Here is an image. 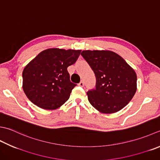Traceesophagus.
I'll use <instances>...</instances> for the list:
<instances>
[{"label": "esophagus", "mask_w": 160, "mask_h": 160, "mask_svg": "<svg viewBox=\"0 0 160 160\" xmlns=\"http://www.w3.org/2000/svg\"><path fill=\"white\" fill-rule=\"evenodd\" d=\"M78 85H79L80 87H84V82H83V81H81V82L78 84Z\"/></svg>", "instance_id": "1"}]
</instances>
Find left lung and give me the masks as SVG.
Masks as SVG:
<instances>
[{
  "label": "left lung",
  "mask_w": 160,
  "mask_h": 160,
  "mask_svg": "<svg viewBox=\"0 0 160 160\" xmlns=\"http://www.w3.org/2000/svg\"><path fill=\"white\" fill-rule=\"evenodd\" d=\"M81 55L96 77V88L87 92L93 108L105 114L126 106L137 91V75L117 53L109 51H83Z\"/></svg>",
  "instance_id": "obj_1"
}]
</instances>
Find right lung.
<instances>
[{"mask_svg":"<svg viewBox=\"0 0 160 160\" xmlns=\"http://www.w3.org/2000/svg\"><path fill=\"white\" fill-rule=\"evenodd\" d=\"M81 51L50 48L41 52L23 71V89L34 105L55 109L69 98L77 84L71 82L67 67L76 63Z\"/></svg>","mask_w":160,"mask_h":160,"instance_id":"obj_1","label":"right lung"}]
</instances>
